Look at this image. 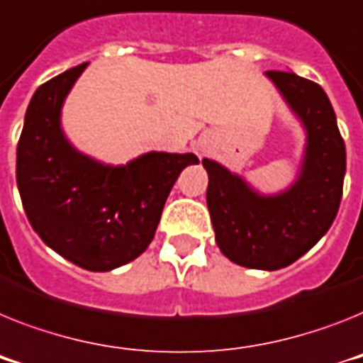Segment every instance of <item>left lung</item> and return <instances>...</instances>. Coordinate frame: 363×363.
Returning a JSON list of instances; mask_svg holds the SVG:
<instances>
[{"instance_id": "left-lung-1", "label": "left lung", "mask_w": 363, "mask_h": 363, "mask_svg": "<svg viewBox=\"0 0 363 363\" xmlns=\"http://www.w3.org/2000/svg\"><path fill=\"white\" fill-rule=\"evenodd\" d=\"M306 129L303 169L294 186L258 196L238 175L203 158L206 205L216 243L234 264L275 271L294 264L323 238L336 218L345 177V144L327 94L291 72H267Z\"/></svg>"}]
</instances>
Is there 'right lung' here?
I'll use <instances>...</instances> for the list:
<instances>
[{"instance_id": "add662e5", "label": "right lung", "mask_w": 363, "mask_h": 363, "mask_svg": "<svg viewBox=\"0 0 363 363\" xmlns=\"http://www.w3.org/2000/svg\"><path fill=\"white\" fill-rule=\"evenodd\" d=\"M86 64L33 96L18 140L16 182L45 245L83 269L111 271L147 249L177 177L199 158L153 151L112 167L77 153L60 129V106Z\"/></svg>"}]
</instances>
